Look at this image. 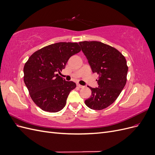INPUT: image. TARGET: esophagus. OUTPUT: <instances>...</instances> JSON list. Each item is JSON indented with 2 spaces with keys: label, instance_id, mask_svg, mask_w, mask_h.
<instances>
[{
  "label": "esophagus",
  "instance_id": "1",
  "mask_svg": "<svg viewBox=\"0 0 155 155\" xmlns=\"http://www.w3.org/2000/svg\"><path fill=\"white\" fill-rule=\"evenodd\" d=\"M78 87H79V88H83L84 87V86H83V85H79V84H78Z\"/></svg>",
  "mask_w": 155,
  "mask_h": 155
}]
</instances>
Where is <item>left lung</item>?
Masks as SVG:
<instances>
[{"mask_svg": "<svg viewBox=\"0 0 155 155\" xmlns=\"http://www.w3.org/2000/svg\"><path fill=\"white\" fill-rule=\"evenodd\" d=\"M93 73L100 75L98 87H89L91 96L85 101L93 110H102L113 104L127 81L128 67L124 56L112 46L99 41L79 42Z\"/></svg>", "mask_w": 155, "mask_h": 155, "instance_id": "8db88e82", "label": "left lung"}]
</instances>
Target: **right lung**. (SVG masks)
Wrapping results in <instances>:
<instances>
[{"mask_svg": "<svg viewBox=\"0 0 155 155\" xmlns=\"http://www.w3.org/2000/svg\"><path fill=\"white\" fill-rule=\"evenodd\" d=\"M81 51L77 43H54L36 51L24 67V81L30 97L42 110L57 112L67 104L69 93L76 87L59 74L68 60Z\"/></svg>", "mask_w": 155, "mask_h": 155, "instance_id": "add662e5", "label": "right lung"}]
</instances>
